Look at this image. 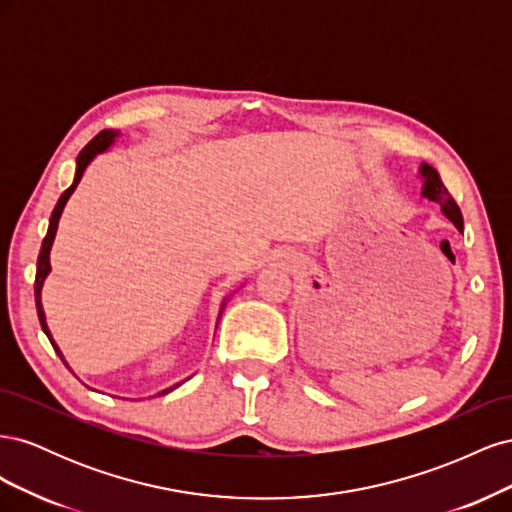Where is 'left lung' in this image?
<instances>
[{
    "label": "left lung",
    "instance_id": "obj_1",
    "mask_svg": "<svg viewBox=\"0 0 512 512\" xmlns=\"http://www.w3.org/2000/svg\"><path fill=\"white\" fill-rule=\"evenodd\" d=\"M421 177H423V196L433 200V203H438L446 218L455 224L457 230L463 232L461 211H459L457 203L453 200V196L448 194V190L444 188V183H442V179L438 175V170L433 168V166H429V164H423L421 166Z\"/></svg>",
    "mask_w": 512,
    "mask_h": 512
}]
</instances>
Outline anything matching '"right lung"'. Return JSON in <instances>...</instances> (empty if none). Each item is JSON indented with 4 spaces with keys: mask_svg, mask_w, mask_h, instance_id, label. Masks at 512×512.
Returning a JSON list of instances; mask_svg holds the SVG:
<instances>
[{
    "mask_svg": "<svg viewBox=\"0 0 512 512\" xmlns=\"http://www.w3.org/2000/svg\"><path fill=\"white\" fill-rule=\"evenodd\" d=\"M117 136H119V132H115V130H102L98 136H94V141H89V143L83 147V151L79 153V158H76V173H74V181H72L70 188H68L64 194L59 196L57 205H55V209H53V213H51L49 230H46V237H44L42 247H40L38 267H36V284H34V292H36V309H38V318H40V324H42V331L46 333V337H49V342H51V346L55 348V352L59 354V359H61V361H64V356H61L59 348H57V346H55V342H53V337H51V333H49V327H46L44 309H42V284H44V280H46V275H49V271H51V262H49L51 245H53V241H55V232H57V224H59V218H61V211H64V207H66V203H68V198H70V196H72V192L76 190V185H79V181H81V177H83V173H85V168L89 166V162H91V160H94V158L98 156V153H102V151H106L108 147H111ZM64 365L68 367V363H66V361H64ZM175 386H179V384H175ZM168 391H173V389H166V391H162V395H166Z\"/></svg>",
    "mask_w": 512,
    "mask_h": 512,
    "instance_id": "obj_1",
    "label": "right lung"
}]
</instances>
